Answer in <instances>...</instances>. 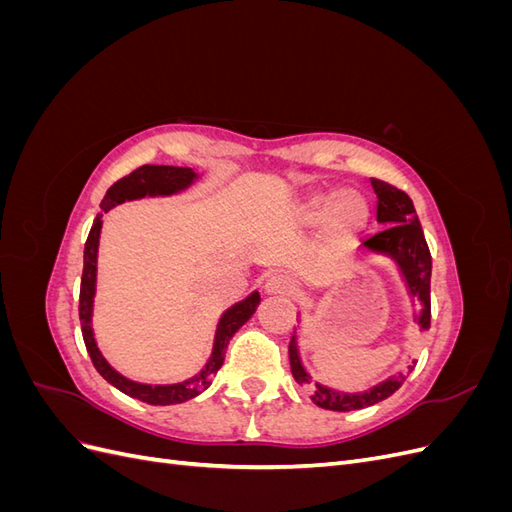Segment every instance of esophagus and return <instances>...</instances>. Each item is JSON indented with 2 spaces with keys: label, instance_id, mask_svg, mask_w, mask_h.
I'll return each instance as SVG.
<instances>
[{
  "label": "esophagus",
  "instance_id": "esophagus-1",
  "mask_svg": "<svg viewBox=\"0 0 512 512\" xmlns=\"http://www.w3.org/2000/svg\"><path fill=\"white\" fill-rule=\"evenodd\" d=\"M297 290V284H294L288 275H271L267 284H265V292L267 294H282V297H290Z\"/></svg>",
  "mask_w": 512,
  "mask_h": 512
}]
</instances>
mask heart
Wrapping results in <instances>:
<instances>
[{"label": "heart", "mask_w": 512, "mask_h": 512, "mask_svg": "<svg viewBox=\"0 0 512 512\" xmlns=\"http://www.w3.org/2000/svg\"><path fill=\"white\" fill-rule=\"evenodd\" d=\"M369 203L356 190L327 188L309 196L301 207V218L307 224H327L329 237L335 241H350L361 235L369 224Z\"/></svg>", "instance_id": "1"}]
</instances>
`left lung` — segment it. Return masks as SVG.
<instances>
[{
  "label": "left lung",
  "instance_id": "1",
  "mask_svg": "<svg viewBox=\"0 0 512 512\" xmlns=\"http://www.w3.org/2000/svg\"><path fill=\"white\" fill-rule=\"evenodd\" d=\"M371 188H374V192L378 196L376 218L386 228L363 243V252L386 256L395 262L401 280L406 282V288H408V294L412 297V301L416 299L418 303H421V314H418L414 320L418 322L421 331H427L431 324V297H429L431 254H429V247H427V241L423 235L421 222H418V215L414 211L412 198L406 192L397 190L395 185L380 181V179H371ZM288 354H290V369H292L294 380H297L299 384L312 382V376L307 374V369L301 363V354H299V346H297V331H294V335L290 339ZM404 380H406V374L389 376L386 380L371 386L369 391H356V393L335 391V389H331V386H324V384L316 382L312 401L324 410H335V412L361 410V408L378 404V401H382L386 397H391L399 389V386L404 384Z\"/></svg>",
  "mask_w": 512,
  "mask_h": 512
}]
</instances>
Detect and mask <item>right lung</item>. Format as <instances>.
Instances as JSON below:
<instances>
[{
    "label": "right lung",
    "mask_w": 512,
    "mask_h": 512,
    "mask_svg": "<svg viewBox=\"0 0 512 512\" xmlns=\"http://www.w3.org/2000/svg\"><path fill=\"white\" fill-rule=\"evenodd\" d=\"M198 179V173L192 168L183 166H153L145 164L141 168L132 170L130 175L119 179L108 188L106 196L102 198V213L111 211L113 207L126 203V200H136L145 196H173ZM102 213L96 215L94 226L89 230V237L85 243V260H83V280H81V299H79V318H81V331L87 352L91 356V363L98 369V374L113 384L115 389L126 393L134 399H141L151 406H170V404H183L203 391H207L218 369L224 365V354L228 348L230 337L235 335L243 324L252 318L256 307L260 303V294L254 290L250 297L228 307L222 314L218 329L213 337V350L205 367L198 371L196 376L177 382V384H143L121 376L115 367L108 363L94 337V327H91V318H94V297H96V277H98V245H100V232H102Z\"/></svg>",
    "instance_id": "obj_1"
}]
</instances>
